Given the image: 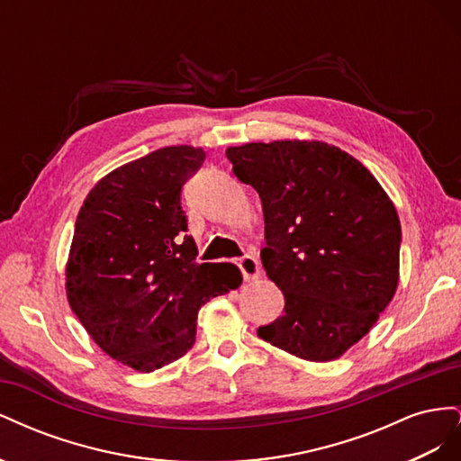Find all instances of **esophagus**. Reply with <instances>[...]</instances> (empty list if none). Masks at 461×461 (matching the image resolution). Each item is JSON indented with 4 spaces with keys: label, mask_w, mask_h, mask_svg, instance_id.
I'll return each instance as SVG.
<instances>
[{
    "label": "esophagus",
    "mask_w": 461,
    "mask_h": 461,
    "mask_svg": "<svg viewBox=\"0 0 461 461\" xmlns=\"http://www.w3.org/2000/svg\"><path fill=\"white\" fill-rule=\"evenodd\" d=\"M236 265H239V269L242 271L244 281H254V278H258L261 275L259 261L254 256H244L236 261Z\"/></svg>",
    "instance_id": "34e87169"
}]
</instances>
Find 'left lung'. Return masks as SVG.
I'll return each mask as SVG.
<instances>
[{"label":"left lung","instance_id":"obj_1","mask_svg":"<svg viewBox=\"0 0 461 461\" xmlns=\"http://www.w3.org/2000/svg\"><path fill=\"white\" fill-rule=\"evenodd\" d=\"M227 158L259 194L261 263L285 294V315L258 337L308 361L340 357L394 298V203L356 158L325 142H252L227 148Z\"/></svg>","mask_w":461,"mask_h":461}]
</instances>
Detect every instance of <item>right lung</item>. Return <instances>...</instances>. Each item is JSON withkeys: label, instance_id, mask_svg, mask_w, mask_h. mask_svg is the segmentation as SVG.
<instances>
[{"label": "right lung", "instance_id": "add662e5", "mask_svg": "<svg viewBox=\"0 0 461 461\" xmlns=\"http://www.w3.org/2000/svg\"><path fill=\"white\" fill-rule=\"evenodd\" d=\"M205 159L169 146L105 175L80 207L67 300L92 340L140 373L183 357L205 302L240 286L232 263H198L180 190Z\"/></svg>", "mask_w": 461, "mask_h": 461}]
</instances>
